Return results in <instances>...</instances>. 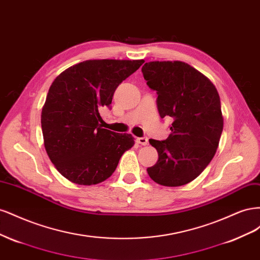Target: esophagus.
Wrapping results in <instances>:
<instances>
[{"instance_id":"34e87169","label":"esophagus","mask_w":260,"mask_h":260,"mask_svg":"<svg viewBox=\"0 0 260 260\" xmlns=\"http://www.w3.org/2000/svg\"><path fill=\"white\" fill-rule=\"evenodd\" d=\"M137 142H138L139 144H141V145H147L148 139L145 138V137H143V138H138V139H137Z\"/></svg>"}]
</instances>
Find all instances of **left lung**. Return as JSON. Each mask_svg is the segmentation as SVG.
<instances>
[{
    "label": "left lung",
    "instance_id": "8db88e82",
    "mask_svg": "<svg viewBox=\"0 0 260 260\" xmlns=\"http://www.w3.org/2000/svg\"><path fill=\"white\" fill-rule=\"evenodd\" d=\"M142 73L158 95L160 117L174 119L166 140H149L158 160L147 174L160 185H184L198 178L216 154L223 129L219 94L207 77L183 61L145 62Z\"/></svg>",
    "mask_w": 260,
    "mask_h": 260
}]
</instances>
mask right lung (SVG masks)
Wrapping results in <instances>:
<instances>
[{"mask_svg":"<svg viewBox=\"0 0 260 260\" xmlns=\"http://www.w3.org/2000/svg\"><path fill=\"white\" fill-rule=\"evenodd\" d=\"M144 62L93 59L74 65L50 86L41 114L44 146L51 161L72 182H103L122 154L135 145L128 133L103 129L100 111L111 107L114 92Z\"/></svg>","mask_w":260,"mask_h":260,"instance_id":"right-lung-1","label":"right lung"}]
</instances>
